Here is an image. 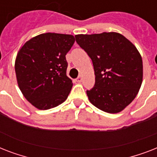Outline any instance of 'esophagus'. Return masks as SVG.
<instances>
[{"mask_svg":"<svg viewBox=\"0 0 157 157\" xmlns=\"http://www.w3.org/2000/svg\"><path fill=\"white\" fill-rule=\"evenodd\" d=\"M76 81H77V82H81V81H82V76H79L78 77L76 78Z\"/></svg>","mask_w":157,"mask_h":157,"instance_id":"esophagus-1","label":"esophagus"}]
</instances>
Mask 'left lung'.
Returning <instances> with one entry per match:
<instances>
[{
	"instance_id": "obj_1",
	"label": "left lung",
	"mask_w": 157,
	"mask_h": 157,
	"mask_svg": "<svg viewBox=\"0 0 157 157\" xmlns=\"http://www.w3.org/2000/svg\"><path fill=\"white\" fill-rule=\"evenodd\" d=\"M77 44L92 59L95 85L86 91L90 102L107 113H118L134 100L144 76L142 56L118 33L78 34Z\"/></svg>"
}]
</instances>
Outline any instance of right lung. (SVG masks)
Segmentation results:
<instances>
[{"label":"right lung","mask_w":157,"mask_h":157,"mask_svg":"<svg viewBox=\"0 0 157 157\" xmlns=\"http://www.w3.org/2000/svg\"><path fill=\"white\" fill-rule=\"evenodd\" d=\"M75 42L68 34L42 33L28 40L16 56L18 88L39 110L55 107L66 100L72 87L67 76L66 54Z\"/></svg>","instance_id":"add662e5"}]
</instances>
